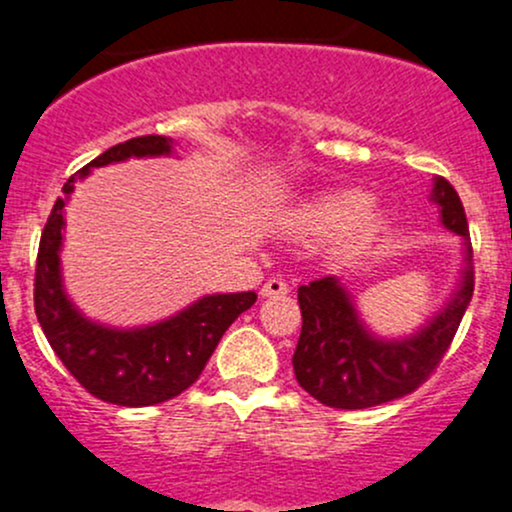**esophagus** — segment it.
<instances>
[{"instance_id": "34e87169", "label": "esophagus", "mask_w": 512, "mask_h": 512, "mask_svg": "<svg viewBox=\"0 0 512 512\" xmlns=\"http://www.w3.org/2000/svg\"><path fill=\"white\" fill-rule=\"evenodd\" d=\"M287 292H290V285H287L283 278L266 280V283H263V287H261L263 297H283V295H287Z\"/></svg>"}]
</instances>
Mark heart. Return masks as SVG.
<instances>
[{"label": "heart", "mask_w": 512, "mask_h": 512, "mask_svg": "<svg viewBox=\"0 0 512 512\" xmlns=\"http://www.w3.org/2000/svg\"><path fill=\"white\" fill-rule=\"evenodd\" d=\"M375 225L370 200L360 191H331L304 203L292 217L290 227L302 239H329L346 234L355 241Z\"/></svg>", "instance_id": "1"}]
</instances>
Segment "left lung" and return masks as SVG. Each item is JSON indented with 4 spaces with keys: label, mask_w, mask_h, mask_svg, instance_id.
<instances>
[{
    "label": "left lung",
    "mask_w": 512,
    "mask_h": 512,
    "mask_svg": "<svg viewBox=\"0 0 512 512\" xmlns=\"http://www.w3.org/2000/svg\"><path fill=\"white\" fill-rule=\"evenodd\" d=\"M442 225L464 239L462 283L450 304L413 336L382 341L355 312L336 278H319L297 290L302 333L292 367L304 392L331 409H367L416 392L438 370L474 292V266L464 205L452 183L435 179L433 195Z\"/></svg>",
    "instance_id": "8db88e82"
}]
</instances>
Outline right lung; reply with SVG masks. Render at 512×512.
Here are the masks:
<instances>
[{"label": "right lung", "mask_w": 512, "mask_h": 512, "mask_svg": "<svg viewBox=\"0 0 512 512\" xmlns=\"http://www.w3.org/2000/svg\"><path fill=\"white\" fill-rule=\"evenodd\" d=\"M171 147V137L142 135L99 154L62 186L65 198L55 200L38 246L33 304L45 338L86 392L108 404L132 409L162 404L191 387L232 321L256 302V292L208 295L154 326L111 329L86 319L62 290V212L74 183L84 179L91 166L125 162L130 157H159L171 154Z\"/></svg>", "instance_id": "right-lung-1"}]
</instances>
